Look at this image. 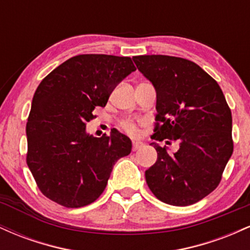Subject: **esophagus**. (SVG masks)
<instances>
[{"label": "esophagus", "mask_w": 250, "mask_h": 250, "mask_svg": "<svg viewBox=\"0 0 250 250\" xmlns=\"http://www.w3.org/2000/svg\"><path fill=\"white\" fill-rule=\"evenodd\" d=\"M143 146V143L141 141H133V150H137Z\"/></svg>", "instance_id": "esophagus-1"}]
</instances>
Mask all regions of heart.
Masks as SVG:
<instances>
[{
	"instance_id": "b5f03b06",
	"label": "heart",
	"mask_w": 250,
	"mask_h": 250,
	"mask_svg": "<svg viewBox=\"0 0 250 250\" xmlns=\"http://www.w3.org/2000/svg\"><path fill=\"white\" fill-rule=\"evenodd\" d=\"M122 128L129 134H135L137 130L136 125H135V122L133 121V120H125V121L122 123Z\"/></svg>"
}]
</instances>
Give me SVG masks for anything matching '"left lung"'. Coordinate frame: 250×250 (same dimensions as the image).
I'll use <instances>...</instances> for the list:
<instances>
[{
  "instance_id": "8db88e82",
  "label": "left lung",
  "mask_w": 250,
  "mask_h": 250,
  "mask_svg": "<svg viewBox=\"0 0 250 250\" xmlns=\"http://www.w3.org/2000/svg\"><path fill=\"white\" fill-rule=\"evenodd\" d=\"M133 61L156 91L155 120L161 125L151 139L180 143L169 154L150 142L157 160L146 170L148 187L168 205H193L219 186L233 154L230 109L217 82L196 63L166 55Z\"/></svg>"
}]
</instances>
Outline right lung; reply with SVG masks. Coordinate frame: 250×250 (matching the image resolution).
Listing matches in <instances>:
<instances>
[{
	"instance_id": "add662e5",
	"label": "right lung",
	"mask_w": 250,
	"mask_h": 250,
	"mask_svg": "<svg viewBox=\"0 0 250 250\" xmlns=\"http://www.w3.org/2000/svg\"><path fill=\"white\" fill-rule=\"evenodd\" d=\"M136 70L130 57L74 56L42 80L27 123V165L44 196L67 208L94 202L117 160L131 151L127 135L94 137L85 122L115 87Z\"/></svg>"
}]
</instances>
